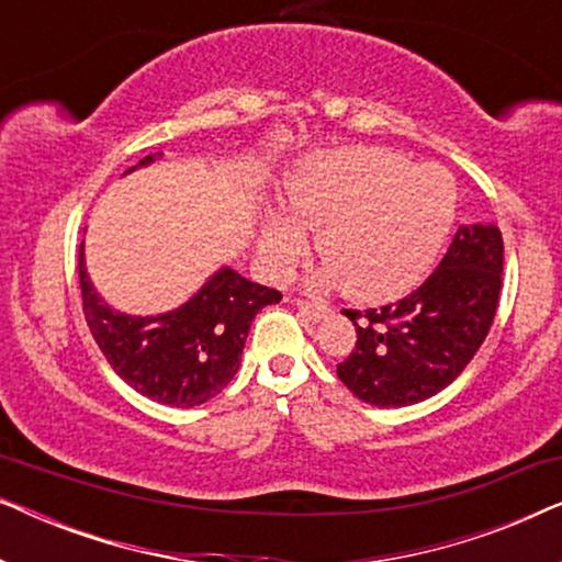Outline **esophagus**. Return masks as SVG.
<instances>
[{
	"label": "esophagus",
	"instance_id": "esophagus-1",
	"mask_svg": "<svg viewBox=\"0 0 562 562\" xmlns=\"http://www.w3.org/2000/svg\"><path fill=\"white\" fill-rule=\"evenodd\" d=\"M296 310L302 312L306 319H312V322H319L327 314V306L325 304H312V302H304V299H296Z\"/></svg>",
	"mask_w": 562,
	"mask_h": 562
}]
</instances>
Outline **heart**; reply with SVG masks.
<instances>
[{
  "mask_svg": "<svg viewBox=\"0 0 562 562\" xmlns=\"http://www.w3.org/2000/svg\"><path fill=\"white\" fill-rule=\"evenodd\" d=\"M291 220L266 212L260 252L286 273L312 229L322 281L350 299L383 302L409 291L432 263L456 217V181L440 166H412L386 148H342L304 160L286 183Z\"/></svg>",
  "mask_w": 562,
  "mask_h": 562,
  "instance_id": "b5f03b06",
  "label": "heart"
}]
</instances>
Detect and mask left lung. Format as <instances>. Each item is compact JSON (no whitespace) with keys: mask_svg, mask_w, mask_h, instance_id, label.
<instances>
[{"mask_svg":"<svg viewBox=\"0 0 562 562\" xmlns=\"http://www.w3.org/2000/svg\"><path fill=\"white\" fill-rule=\"evenodd\" d=\"M504 240L496 225H460L437 271L381 310H345L358 340L337 375L373 406H409L463 373L498 306Z\"/></svg>","mask_w":562,"mask_h":562,"instance_id":"left-lung-1","label":"left lung"}]
</instances>
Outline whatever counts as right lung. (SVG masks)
Here are the masks:
<instances>
[{
	"label": "right lung",
	"instance_id": "add662e5",
	"mask_svg": "<svg viewBox=\"0 0 562 562\" xmlns=\"http://www.w3.org/2000/svg\"><path fill=\"white\" fill-rule=\"evenodd\" d=\"M156 158L160 153L145 156L125 173ZM79 281L87 325L114 373L137 394L179 409L210 402L233 381L256 314L281 302L276 289L243 279L225 266L179 310L133 317L99 296L83 263V243Z\"/></svg>",
	"mask_w": 562,
	"mask_h": 562
}]
</instances>
